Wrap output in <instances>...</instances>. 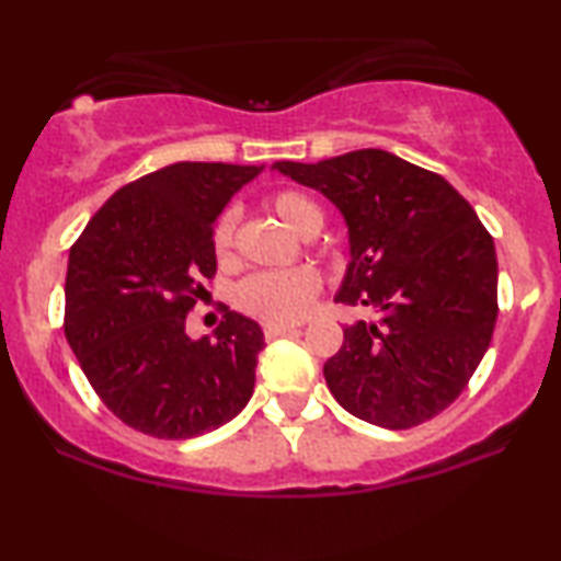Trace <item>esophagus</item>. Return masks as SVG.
Masks as SVG:
<instances>
[{
	"instance_id": "34e87169",
	"label": "esophagus",
	"mask_w": 561,
	"mask_h": 561,
	"mask_svg": "<svg viewBox=\"0 0 561 561\" xmlns=\"http://www.w3.org/2000/svg\"><path fill=\"white\" fill-rule=\"evenodd\" d=\"M296 324H265V336L267 340H275V336H283V334H290L296 332Z\"/></svg>"
}]
</instances>
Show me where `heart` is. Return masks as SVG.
<instances>
[{"mask_svg": "<svg viewBox=\"0 0 561 561\" xmlns=\"http://www.w3.org/2000/svg\"><path fill=\"white\" fill-rule=\"evenodd\" d=\"M267 206L275 211L290 232L311 237L321 229L324 214L311 196L301 191H278L267 198ZM211 250L219 263H229L234 250V214L225 211L211 229ZM319 275L309 267L278 273H257L237 288V306L250 317L265 324H290L309 313L313 298L319 294Z\"/></svg>", "mask_w": 561, "mask_h": 561, "instance_id": "obj_1", "label": "heart"}]
</instances>
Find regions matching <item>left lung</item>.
<instances>
[{"label": "left lung", "instance_id": "obj_1", "mask_svg": "<svg viewBox=\"0 0 561 561\" xmlns=\"http://www.w3.org/2000/svg\"><path fill=\"white\" fill-rule=\"evenodd\" d=\"M340 209L350 263L334 301L370 306L344 327L324 378L336 403L382 428L447 409L478 370L497 319L495 244L442 175L386 150L273 163Z\"/></svg>", "mask_w": 561, "mask_h": 561}]
</instances>
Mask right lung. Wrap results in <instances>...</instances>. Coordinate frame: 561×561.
<instances>
[{
  "instance_id": "1",
  "label": "right lung",
  "mask_w": 561,
  "mask_h": 561,
  "mask_svg": "<svg viewBox=\"0 0 561 561\" xmlns=\"http://www.w3.org/2000/svg\"><path fill=\"white\" fill-rule=\"evenodd\" d=\"M265 165L173 163L122 186L68 255L66 340L114 416L158 439L232 421L255 388L265 334L227 311L191 340L186 313L211 278V229Z\"/></svg>"
}]
</instances>
